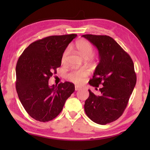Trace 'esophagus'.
<instances>
[{
  "mask_svg": "<svg viewBox=\"0 0 150 150\" xmlns=\"http://www.w3.org/2000/svg\"><path fill=\"white\" fill-rule=\"evenodd\" d=\"M81 88L80 87H79V86H75V89L76 91L81 90Z\"/></svg>",
  "mask_w": 150,
  "mask_h": 150,
  "instance_id": "1",
  "label": "esophagus"
}]
</instances>
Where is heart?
<instances>
[{
	"instance_id": "heart-1",
	"label": "heart",
	"mask_w": 150,
	"mask_h": 150,
	"mask_svg": "<svg viewBox=\"0 0 150 150\" xmlns=\"http://www.w3.org/2000/svg\"><path fill=\"white\" fill-rule=\"evenodd\" d=\"M76 49L81 56L85 59L92 56L93 54V47L89 42L86 40H80L77 42L75 44ZM68 54V50L64 52L62 57V61L63 62L65 61L66 57ZM88 75V71L85 69L73 71L67 75V78L71 82H73L76 84H81L83 83L85 79Z\"/></svg>"
}]
</instances>
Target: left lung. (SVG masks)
<instances>
[{
  "mask_svg": "<svg viewBox=\"0 0 150 150\" xmlns=\"http://www.w3.org/2000/svg\"><path fill=\"white\" fill-rule=\"evenodd\" d=\"M97 48L99 63L88 83L98 87L100 95L88 90L85 103L86 115L96 124L105 125L122 115L136 83L134 65L130 55L108 35H83Z\"/></svg>",
  "mask_w": 150,
  "mask_h": 150,
  "instance_id": "left-lung-1",
  "label": "left lung"
}]
</instances>
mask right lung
<instances>
[{
  "label": "right lung",
  "mask_w": 150,
  "mask_h": 150,
  "mask_svg": "<svg viewBox=\"0 0 150 150\" xmlns=\"http://www.w3.org/2000/svg\"><path fill=\"white\" fill-rule=\"evenodd\" d=\"M77 34L51 35L37 40L24 50L16 67V88L28 114L35 120L48 122L62 112L74 92L70 82L49 85V79L62 65L63 54Z\"/></svg>",
  "instance_id": "add662e5"
}]
</instances>
